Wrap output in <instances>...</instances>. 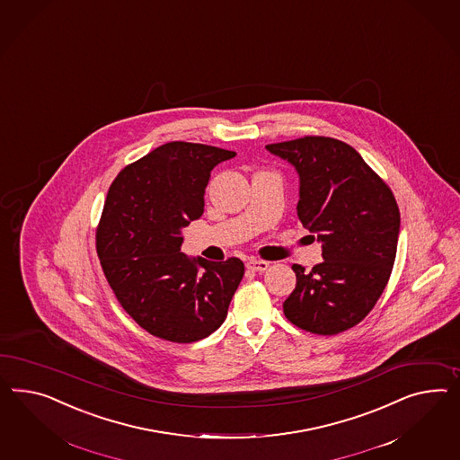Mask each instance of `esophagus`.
<instances>
[{
	"label": "esophagus",
	"mask_w": 460,
	"mask_h": 460,
	"mask_svg": "<svg viewBox=\"0 0 460 460\" xmlns=\"http://www.w3.org/2000/svg\"><path fill=\"white\" fill-rule=\"evenodd\" d=\"M246 266H248V270H251V271L262 273V271H266V270L270 268V262L261 261V260H249V261L246 262Z\"/></svg>",
	"instance_id": "1"
}]
</instances>
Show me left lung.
Instances as JSON below:
<instances>
[{
  "label": "left lung",
  "mask_w": 460,
  "mask_h": 460,
  "mask_svg": "<svg viewBox=\"0 0 460 460\" xmlns=\"http://www.w3.org/2000/svg\"><path fill=\"white\" fill-rule=\"evenodd\" d=\"M299 177L301 224L318 236L323 261L305 271L283 303L301 330L336 335L360 323L382 296L397 254L400 212L390 187L360 154L330 137L266 146Z\"/></svg>",
  "instance_id": "obj_1"
}]
</instances>
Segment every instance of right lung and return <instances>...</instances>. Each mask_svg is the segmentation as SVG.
I'll return each instance as SVG.
<instances>
[{"mask_svg":"<svg viewBox=\"0 0 460 460\" xmlns=\"http://www.w3.org/2000/svg\"><path fill=\"white\" fill-rule=\"evenodd\" d=\"M236 152L169 142L115 177L97 229V254L119 303L150 335L192 343L227 316L244 276L237 258L181 252L182 229L204 212L212 169Z\"/></svg>","mask_w":460,"mask_h":460,"instance_id":"1","label":"right lung"}]
</instances>
